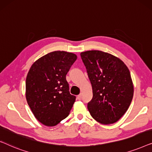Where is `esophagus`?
Wrapping results in <instances>:
<instances>
[{
  "label": "esophagus",
  "instance_id": "1",
  "mask_svg": "<svg viewBox=\"0 0 152 152\" xmlns=\"http://www.w3.org/2000/svg\"><path fill=\"white\" fill-rule=\"evenodd\" d=\"M82 93H81V94H80L77 96V99H79V100H80V99H82Z\"/></svg>",
  "mask_w": 152,
  "mask_h": 152
}]
</instances>
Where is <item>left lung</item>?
I'll use <instances>...</instances> for the list:
<instances>
[{"label":"left lung","mask_w":152,"mask_h":152,"mask_svg":"<svg viewBox=\"0 0 152 152\" xmlns=\"http://www.w3.org/2000/svg\"><path fill=\"white\" fill-rule=\"evenodd\" d=\"M93 89L87 107L99 123L118 121L129 107L134 95L130 72L122 60L99 50L81 53Z\"/></svg>","instance_id":"8db88e82"}]
</instances>
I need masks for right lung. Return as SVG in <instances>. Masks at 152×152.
Masks as SVG:
<instances>
[{
    "mask_svg": "<svg viewBox=\"0 0 152 152\" xmlns=\"http://www.w3.org/2000/svg\"><path fill=\"white\" fill-rule=\"evenodd\" d=\"M77 58L73 53L54 51L39 58L29 70L27 102L35 118L45 126H55L67 118L75 102L66 77Z\"/></svg>",
    "mask_w": 152,
    "mask_h": 152,
    "instance_id": "add662e5",
    "label": "right lung"
}]
</instances>
